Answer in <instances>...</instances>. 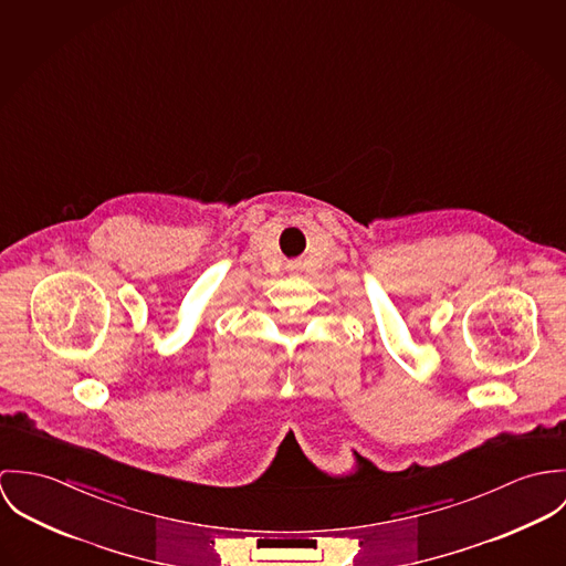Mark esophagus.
Here are the masks:
<instances>
[{
	"label": "esophagus",
	"instance_id": "34e87169",
	"mask_svg": "<svg viewBox=\"0 0 566 566\" xmlns=\"http://www.w3.org/2000/svg\"><path fill=\"white\" fill-rule=\"evenodd\" d=\"M293 266H295V264H293Z\"/></svg>",
	"mask_w": 566,
	"mask_h": 566
}]
</instances>
